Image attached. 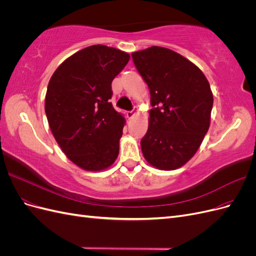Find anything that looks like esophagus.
Wrapping results in <instances>:
<instances>
[{
  "mask_svg": "<svg viewBox=\"0 0 256 256\" xmlns=\"http://www.w3.org/2000/svg\"><path fill=\"white\" fill-rule=\"evenodd\" d=\"M134 114H136L134 111H128V112H126V116H127L128 118H132L134 116Z\"/></svg>",
  "mask_w": 256,
  "mask_h": 256,
  "instance_id": "obj_1",
  "label": "esophagus"
}]
</instances>
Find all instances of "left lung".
<instances>
[{
  "instance_id": "obj_1",
  "label": "left lung",
  "mask_w": 256,
  "mask_h": 256,
  "mask_svg": "<svg viewBox=\"0 0 256 256\" xmlns=\"http://www.w3.org/2000/svg\"><path fill=\"white\" fill-rule=\"evenodd\" d=\"M131 56L152 106L143 156L159 170H176L194 156L210 125V85L198 66L173 50L154 46Z\"/></svg>"
}]
</instances>
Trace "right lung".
<instances>
[{"label":"right lung","instance_id":"1","mask_svg":"<svg viewBox=\"0 0 256 256\" xmlns=\"http://www.w3.org/2000/svg\"><path fill=\"white\" fill-rule=\"evenodd\" d=\"M129 58L118 49L90 46L65 60L49 81L44 111L52 134L86 171H102L118 156L125 118L110 102L111 84Z\"/></svg>","mask_w":256,"mask_h":256}]
</instances>
